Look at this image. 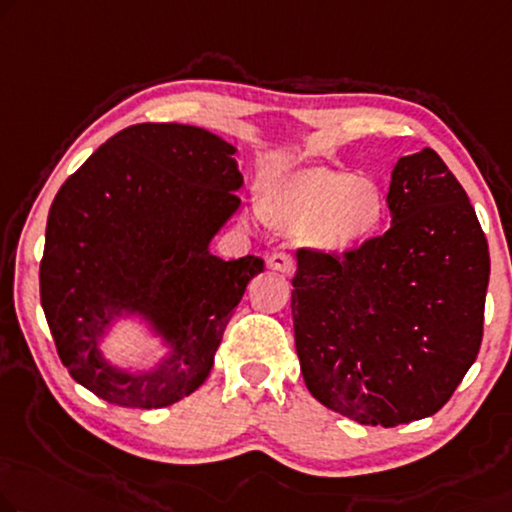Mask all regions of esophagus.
Returning a JSON list of instances; mask_svg holds the SVG:
<instances>
[{"label": "esophagus", "mask_w": 512, "mask_h": 512, "mask_svg": "<svg viewBox=\"0 0 512 512\" xmlns=\"http://www.w3.org/2000/svg\"><path fill=\"white\" fill-rule=\"evenodd\" d=\"M269 266L276 271H282V273H292L296 269V262H294V257L287 253H273L269 257Z\"/></svg>", "instance_id": "1"}]
</instances>
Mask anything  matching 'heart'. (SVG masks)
Segmentation results:
<instances>
[{
  "mask_svg": "<svg viewBox=\"0 0 512 512\" xmlns=\"http://www.w3.org/2000/svg\"><path fill=\"white\" fill-rule=\"evenodd\" d=\"M386 213L381 188L335 167L289 174L259 197V216L280 232H305L312 246L347 253L377 234Z\"/></svg>",
  "mask_w": 512,
  "mask_h": 512,
  "instance_id": "obj_1",
  "label": "heart"
}]
</instances>
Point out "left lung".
Segmentation results:
<instances>
[{"label": "left lung", "mask_w": 512, "mask_h": 512, "mask_svg": "<svg viewBox=\"0 0 512 512\" xmlns=\"http://www.w3.org/2000/svg\"><path fill=\"white\" fill-rule=\"evenodd\" d=\"M393 225L347 253L299 248L296 354L312 398L395 427L451 400L483 342L490 250L460 181L430 147L395 165Z\"/></svg>", "instance_id": "left-lung-1"}]
</instances>
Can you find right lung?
I'll list each match as a JSON object with an SVG mask.
<instances>
[{"label":"right lung","mask_w":512,"mask_h":512,"mask_svg":"<svg viewBox=\"0 0 512 512\" xmlns=\"http://www.w3.org/2000/svg\"><path fill=\"white\" fill-rule=\"evenodd\" d=\"M234 147L183 124H135L112 135L52 202L41 305L68 375L126 409H160L197 391L248 282L264 259H223L207 246L241 200ZM140 309L175 342L149 376L110 369L95 335Z\"/></svg>","instance_id":"obj_1"}]
</instances>
